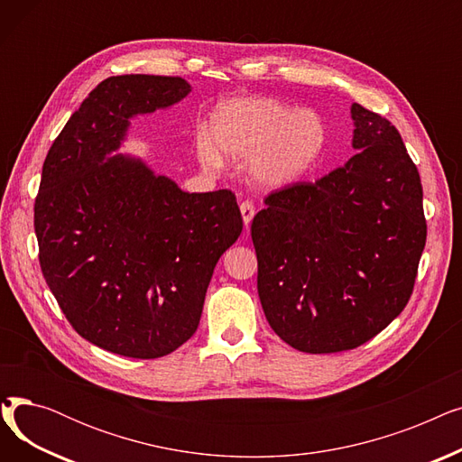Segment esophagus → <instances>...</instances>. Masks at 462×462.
Masks as SVG:
<instances>
[{"instance_id":"34e87169","label":"esophagus","mask_w":462,"mask_h":462,"mask_svg":"<svg viewBox=\"0 0 462 462\" xmlns=\"http://www.w3.org/2000/svg\"><path fill=\"white\" fill-rule=\"evenodd\" d=\"M239 209H241V217H244L245 228H249V225H251V221H253V217H254V206H253V202H249V200L241 202V204H239Z\"/></svg>"}]
</instances>
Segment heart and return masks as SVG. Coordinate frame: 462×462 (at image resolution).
I'll return each instance as SVG.
<instances>
[{"instance_id":"1","label":"heart","mask_w":462,"mask_h":462,"mask_svg":"<svg viewBox=\"0 0 462 462\" xmlns=\"http://www.w3.org/2000/svg\"><path fill=\"white\" fill-rule=\"evenodd\" d=\"M211 140L215 146L208 138L199 142V157L208 168L221 166L217 152L236 161L253 159L256 183L284 187L317 164L326 127L312 110H294L273 99H232L213 112Z\"/></svg>"}]
</instances>
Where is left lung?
Listing matches in <instances>:
<instances>
[{
    "label": "left lung",
    "instance_id": "left-lung-1",
    "mask_svg": "<svg viewBox=\"0 0 462 462\" xmlns=\"http://www.w3.org/2000/svg\"><path fill=\"white\" fill-rule=\"evenodd\" d=\"M352 119L356 155L268 194L251 225L265 319L307 354L357 348L390 326L427 239L420 172L399 131L357 103Z\"/></svg>",
    "mask_w": 462,
    "mask_h": 462
}]
</instances>
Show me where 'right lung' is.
I'll use <instances>...</instances> for the list:
<instances>
[{
    "label": "right lung",
    "mask_w": 462,
    "mask_h": 462,
    "mask_svg": "<svg viewBox=\"0 0 462 462\" xmlns=\"http://www.w3.org/2000/svg\"><path fill=\"white\" fill-rule=\"evenodd\" d=\"M189 91L180 77H110L42 164L35 234L46 284L80 337L125 357H162L189 341L215 265L244 228L232 190L183 192L140 159L110 157L133 116Z\"/></svg>",
    "instance_id": "1"
}]
</instances>
